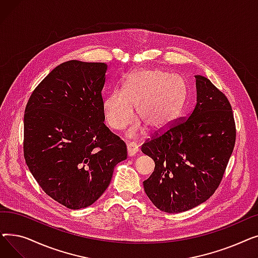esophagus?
I'll list each match as a JSON object with an SVG mask.
<instances>
[{
	"label": "esophagus",
	"instance_id": "obj_1",
	"mask_svg": "<svg viewBox=\"0 0 258 258\" xmlns=\"http://www.w3.org/2000/svg\"><path fill=\"white\" fill-rule=\"evenodd\" d=\"M127 148V156L128 157H133L138 153V145L136 143H127L126 145Z\"/></svg>",
	"mask_w": 258,
	"mask_h": 258
}]
</instances>
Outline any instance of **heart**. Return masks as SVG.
Wrapping results in <instances>:
<instances>
[{
    "label": "heart",
    "instance_id": "obj_1",
    "mask_svg": "<svg viewBox=\"0 0 258 258\" xmlns=\"http://www.w3.org/2000/svg\"><path fill=\"white\" fill-rule=\"evenodd\" d=\"M185 101L182 77L161 70H142L133 73L124 83L123 92L108 94L102 103L103 117L113 130H123L136 117L154 132L167 127L180 115ZM145 127L137 122L127 136L138 138Z\"/></svg>",
    "mask_w": 258,
    "mask_h": 258
}]
</instances>
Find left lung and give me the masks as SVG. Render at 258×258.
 I'll return each instance as SVG.
<instances>
[{
  "label": "left lung",
  "instance_id": "obj_1",
  "mask_svg": "<svg viewBox=\"0 0 258 258\" xmlns=\"http://www.w3.org/2000/svg\"><path fill=\"white\" fill-rule=\"evenodd\" d=\"M195 78L197 103L190 116L141 147L155 161V170L143 182L145 194L168 213L192 209L214 194L235 143L227 97L207 77Z\"/></svg>",
  "mask_w": 258,
  "mask_h": 258
}]
</instances>
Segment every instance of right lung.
<instances>
[{
    "label": "right lung",
    "mask_w": 258,
    "mask_h": 258,
    "mask_svg": "<svg viewBox=\"0 0 258 258\" xmlns=\"http://www.w3.org/2000/svg\"><path fill=\"white\" fill-rule=\"evenodd\" d=\"M107 64L66 61L31 94L24 116V157L43 190L77 210L110 185L126 145L104 125L102 89Z\"/></svg>",
    "instance_id": "add662e5"
}]
</instances>
